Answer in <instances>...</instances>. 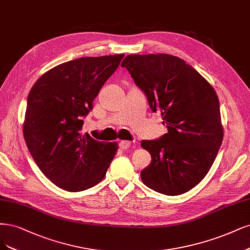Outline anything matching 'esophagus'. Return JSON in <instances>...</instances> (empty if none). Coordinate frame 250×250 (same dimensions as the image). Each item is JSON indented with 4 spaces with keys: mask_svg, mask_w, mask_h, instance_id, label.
<instances>
[{
    "mask_svg": "<svg viewBox=\"0 0 250 250\" xmlns=\"http://www.w3.org/2000/svg\"><path fill=\"white\" fill-rule=\"evenodd\" d=\"M131 146V143L129 142V141H121L119 143V147L121 148L122 150H127V149H129V147H130Z\"/></svg>",
    "mask_w": 250,
    "mask_h": 250,
    "instance_id": "1",
    "label": "esophagus"
}]
</instances>
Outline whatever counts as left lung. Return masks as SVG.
<instances>
[{
    "instance_id": "left-lung-1",
    "label": "left lung",
    "mask_w": 250,
    "mask_h": 250,
    "mask_svg": "<svg viewBox=\"0 0 250 250\" xmlns=\"http://www.w3.org/2000/svg\"><path fill=\"white\" fill-rule=\"evenodd\" d=\"M121 66L168 129L158 140L141 143L152 157L141 171L143 183L167 195L189 191L208 174L222 143L216 92L193 67L171 55H128Z\"/></svg>"
}]
</instances>
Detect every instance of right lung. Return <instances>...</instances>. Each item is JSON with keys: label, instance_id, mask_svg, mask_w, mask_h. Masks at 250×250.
I'll return each mask as SVG.
<instances>
[{"label": "right lung", "instance_id": "1", "mask_svg": "<svg viewBox=\"0 0 250 250\" xmlns=\"http://www.w3.org/2000/svg\"><path fill=\"white\" fill-rule=\"evenodd\" d=\"M124 55L83 57L60 64L32 87L22 131L36 165L58 187L77 192L98 184L118 144L82 133L83 118Z\"/></svg>", "mask_w": 250, "mask_h": 250}]
</instances>
